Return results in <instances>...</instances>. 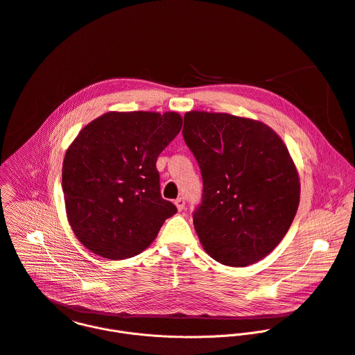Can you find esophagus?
Masks as SVG:
<instances>
[{
    "label": "esophagus",
    "instance_id": "esophagus-1",
    "mask_svg": "<svg viewBox=\"0 0 355 355\" xmlns=\"http://www.w3.org/2000/svg\"><path fill=\"white\" fill-rule=\"evenodd\" d=\"M174 203H175V206H177L178 211L184 210V207H185V200H184V198H177V199L174 200Z\"/></svg>",
    "mask_w": 355,
    "mask_h": 355
}]
</instances>
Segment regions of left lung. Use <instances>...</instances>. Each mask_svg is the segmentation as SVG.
Masks as SVG:
<instances>
[{"label": "left lung", "mask_w": 355, "mask_h": 355, "mask_svg": "<svg viewBox=\"0 0 355 355\" xmlns=\"http://www.w3.org/2000/svg\"><path fill=\"white\" fill-rule=\"evenodd\" d=\"M182 135L203 178L193 213L203 250L234 268L263 259L300 205V175L286 144L252 118L196 110L185 112Z\"/></svg>", "instance_id": "left-lung-1"}]
</instances>
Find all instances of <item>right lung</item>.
<instances>
[{
	"label": "right lung",
	"mask_w": 355,
	"mask_h": 355,
	"mask_svg": "<svg viewBox=\"0 0 355 355\" xmlns=\"http://www.w3.org/2000/svg\"><path fill=\"white\" fill-rule=\"evenodd\" d=\"M181 127L174 111H108L69 145L62 163L67 218L89 251L110 261L132 258L177 213L160 195L156 162Z\"/></svg>",
	"instance_id": "obj_1"
}]
</instances>
